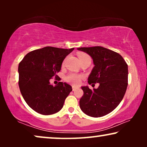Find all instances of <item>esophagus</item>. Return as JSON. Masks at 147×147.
Instances as JSON below:
<instances>
[{
	"label": "esophagus",
	"mask_w": 147,
	"mask_h": 147,
	"mask_svg": "<svg viewBox=\"0 0 147 147\" xmlns=\"http://www.w3.org/2000/svg\"><path fill=\"white\" fill-rule=\"evenodd\" d=\"M77 89H78V87H77V86H72V90H73V91H75V90Z\"/></svg>",
	"instance_id": "obj_1"
}]
</instances>
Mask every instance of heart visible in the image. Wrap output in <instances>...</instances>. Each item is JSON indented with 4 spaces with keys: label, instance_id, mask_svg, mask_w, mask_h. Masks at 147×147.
<instances>
[{
    "label": "heart",
    "instance_id": "obj_1",
    "mask_svg": "<svg viewBox=\"0 0 147 147\" xmlns=\"http://www.w3.org/2000/svg\"><path fill=\"white\" fill-rule=\"evenodd\" d=\"M88 57H89V56L86 55V54L81 53L79 55V59L81 60L82 59H84V58H86ZM82 78V76L71 73V74H69L67 76H66L65 80L70 84H74V85H77V84H79L80 83Z\"/></svg>",
    "mask_w": 147,
    "mask_h": 147
}]
</instances>
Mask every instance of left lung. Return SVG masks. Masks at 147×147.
<instances>
[{
  "label": "left lung",
  "mask_w": 147,
  "mask_h": 147,
  "mask_svg": "<svg viewBox=\"0 0 147 147\" xmlns=\"http://www.w3.org/2000/svg\"><path fill=\"white\" fill-rule=\"evenodd\" d=\"M93 59L94 67L88 84L99 83L98 88L90 90L82 86L84 95L80 100L82 112L91 117H102L109 114L123 99L128 86V65L120 54L96 46L78 48Z\"/></svg>",
  "instance_id": "obj_1"
}]
</instances>
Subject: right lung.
Wrapping results in <instances>:
<instances>
[{
	"instance_id": "obj_1",
	"label": "right lung",
	"mask_w": 147,
	"mask_h": 147,
	"mask_svg": "<svg viewBox=\"0 0 147 147\" xmlns=\"http://www.w3.org/2000/svg\"><path fill=\"white\" fill-rule=\"evenodd\" d=\"M74 49L43 47L28 53L20 62V91L26 103L37 113L50 115L63 108L72 91L71 86L61 82L54 86L50 80L53 76L57 78L64 59Z\"/></svg>"
}]
</instances>
